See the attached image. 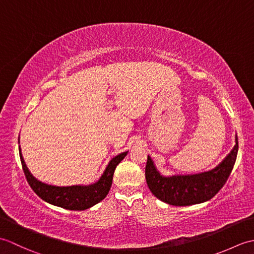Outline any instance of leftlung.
Wrapping results in <instances>:
<instances>
[{"instance_id": "1", "label": "left lung", "mask_w": 254, "mask_h": 254, "mask_svg": "<svg viewBox=\"0 0 254 254\" xmlns=\"http://www.w3.org/2000/svg\"><path fill=\"white\" fill-rule=\"evenodd\" d=\"M238 153V137L236 145L226 158L214 169L196 175L165 177L156 169L152 158L147 157L145 178L154 195L160 201L175 206L206 202L224 187L234 168Z\"/></svg>"}]
</instances>
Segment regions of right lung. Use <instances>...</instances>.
Returning <instances> with one entry per match:
<instances>
[{
	"label": "right lung",
	"mask_w": 254,
	"mask_h": 254,
	"mask_svg": "<svg viewBox=\"0 0 254 254\" xmlns=\"http://www.w3.org/2000/svg\"><path fill=\"white\" fill-rule=\"evenodd\" d=\"M127 154V152H124L119 154L116 157H113L109 161V164H108L104 174L100 177V179L95 182L94 185L56 187L42 183L30 174V171L25 164L19 147V157L21 166H23L24 174L27 182L29 183V186L34 190V192L40 198L48 203L71 210L87 209L94 206L95 204L99 203L107 196L112 185V178L113 174H115L116 167L121 163V160L126 157Z\"/></svg>",
	"instance_id": "add662e5"
}]
</instances>
